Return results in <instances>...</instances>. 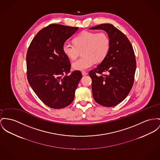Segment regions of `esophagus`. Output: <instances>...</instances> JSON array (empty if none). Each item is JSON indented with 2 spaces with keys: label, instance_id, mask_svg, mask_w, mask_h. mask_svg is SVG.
Instances as JSON below:
<instances>
[{
  "label": "esophagus",
  "instance_id": "1",
  "mask_svg": "<svg viewBox=\"0 0 160 160\" xmlns=\"http://www.w3.org/2000/svg\"><path fill=\"white\" fill-rule=\"evenodd\" d=\"M82 76H85V75H88V73L87 72H82Z\"/></svg>",
  "mask_w": 160,
  "mask_h": 160
}]
</instances>
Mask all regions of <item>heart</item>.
I'll use <instances>...</instances> for the list:
<instances>
[{
  "label": "heart",
  "mask_w": 160,
  "mask_h": 160,
  "mask_svg": "<svg viewBox=\"0 0 160 160\" xmlns=\"http://www.w3.org/2000/svg\"><path fill=\"white\" fill-rule=\"evenodd\" d=\"M73 42L64 43L62 51L70 60H75L82 52L83 57L72 64L75 70L84 71L92 67L95 62L103 61L110 48V38L105 32L83 31L75 37Z\"/></svg>",
  "instance_id": "1"
}]
</instances>
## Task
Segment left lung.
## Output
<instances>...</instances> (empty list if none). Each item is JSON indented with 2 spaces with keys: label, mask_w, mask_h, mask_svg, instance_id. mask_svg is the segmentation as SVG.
<instances>
[{
  "label": "left lung",
  "mask_w": 160,
  "mask_h": 160,
  "mask_svg": "<svg viewBox=\"0 0 160 160\" xmlns=\"http://www.w3.org/2000/svg\"><path fill=\"white\" fill-rule=\"evenodd\" d=\"M90 29L106 31L110 39L106 58L88 73L93 96L101 106H115L128 96L133 84L137 67L134 50L126 36L112 24L103 23ZM104 72L108 75L103 74Z\"/></svg>",
  "instance_id": "left-lung-1"
}]
</instances>
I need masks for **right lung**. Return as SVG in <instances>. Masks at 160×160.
Returning a JSON list of instances; mask_svg holds the SVG:
<instances>
[{"mask_svg":"<svg viewBox=\"0 0 160 160\" xmlns=\"http://www.w3.org/2000/svg\"><path fill=\"white\" fill-rule=\"evenodd\" d=\"M78 30L50 24L37 33L27 50L28 81L38 98L53 108H64L73 102L82 77L79 70L70 72V60L62 51L64 43Z\"/></svg>","mask_w":160,"mask_h":160,"instance_id":"obj_1","label":"right lung"}]
</instances>
